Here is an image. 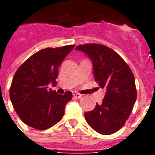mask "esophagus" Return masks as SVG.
<instances>
[{"label": "esophagus", "mask_w": 155, "mask_h": 155, "mask_svg": "<svg viewBox=\"0 0 155 155\" xmlns=\"http://www.w3.org/2000/svg\"><path fill=\"white\" fill-rule=\"evenodd\" d=\"M73 96L74 98H76V99H81L82 97V95L81 94H79L77 92H73Z\"/></svg>", "instance_id": "1"}]
</instances>
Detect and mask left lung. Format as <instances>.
<instances>
[{"label": "left lung", "mask_w": 155, "mask_h": 155, "mask_svg": "<svg viewBox=\"0 0 155 155\" xmlns=\"http://www.w3.org/2000/svg\"><path fill=\"white\" fill-rule=\"evenodd\" d=\"M90 58L95 82L105 89L101 104L84 113L89 125L98 133L112 134L122 128L136 101L135 80L129 65L115 51L99 44L80 45L75 48Z\"/></svg>", "instance_id": "left-lung-1"}]
</instances>
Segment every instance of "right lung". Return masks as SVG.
I'll return each instance as SVG.
<instances>
[{"instance_id":"add662e5","label":"right lung","mask_w":155,"mask_h":155,"mask_svg":"<svg viewBox=\"0 0 155 155\" xmlns=\"http://www.w3.org/2000/svg\"><path fill=\"white\" fill-rule=\"evenodd\" d=\"M74 45L45 48L27 59L12 80L10 98L20 119L29 126L47 130L62 119L72 93L59 94L48 84H56L58 68Z\"/></svg>"}]
</instances>
